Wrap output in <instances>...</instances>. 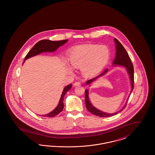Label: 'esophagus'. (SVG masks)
<instances>
[{"label":"esophagus","mask_w":155,"mask_h":155,"mask_svg":"<svg viewBox=\"0 0 155 155\" xmlns=\"http://www.w3.org/2000/svg\"><path fill=\"white\" fill-rule=\"evenodd\" d=\"M81 85V83L80 82H75L74 84V87H77V86H80Z\"/></svg>","instance_id":"1"}]
</instances>
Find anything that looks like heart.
<instances>
[{
	"instance_id": "1",
	"label": "heart",
	"mask_w": 155,
	"mask_h": 155,
	"mask_svg": "<svg viewBox=\"0 0 155 155\" xmlns=\"http://www.w3.org/2000/svg\"><path fill=\"white\" fill-rule=\"evenodd\" d=\"M110 51L106 46L87 44L77 46L68 53V60L75 68H81L85 76H91L100 71L107 63Z\"/></svg>"
}]
</instances>
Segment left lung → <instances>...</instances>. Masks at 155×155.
Here are the masks:
<instances>
[{"mask_svg":"<svg viewBox=\"0 0 155 155\" xmlns=\"http://www.w3.org/2000/svg\"><path fill=\"white\" fill-rule=\"evenodd\" d=\"M114 42L116 44V57L114 58V60H113V65L117 66H123L125 67L128 71V73L130 75V81H131V93L133 91L134 89V66H133V63L131 62V60L130 58L129 55L128 53L126 51L125 48L124 46L122 45V44L118 41V40L116 38H114ZM108 68L104 70L103 72L99 75L96 76V77L93 78L92 79H91L88 81H87L86 84L87 85H90L92 82H93L95 80H96L97 78H99L103 75L106 74L108 71ZM85 105L87 107V110L92 113L94 115H96L97 116H99L101 117H110V116H114L117 114H118L119 112L121 111L127 105V103L124 105V106L120 110L114 113H107L105 112H103L102 111L99 110V109H96L95 107L89 101V91L88 89L85 90Z\"/></svg>","mask_w":155,"mask_h":155,"instance_id":"left-lung-1","label":"left lung"}]
</instances>
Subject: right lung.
I'll return each mask as SVG.
<instances>
[{
	"instance_id": "add662e5",
	"label": "right lung",
	"mask_w": 155,
	"mask_h": 155,
	"mask_svg": "<svg viewBox=\"0 0 155 155\" xmlns=\"http://www.w3.org/2000/svg\"><path fill=\"white\" fill-rule=\"evenodd\" d=\"M68 41V39L62 40V41H52L51 40L48 39H43L39 42H38L34 46V47L31 49L30 52L27 53L26 55L24 61L27 59H29L30 58H32L34 56H37L38 54L43 53V52H53L56 51L60 46L66 44ZM72 85L69 84L63 91V92L61 94V95L60 97L59 104L57 106V107L50 112L48 114L42 115L41 116L43 117H52L56 115H58L61 111L63 110L64 107V97L67 92L71 88Z\"/></svg>"
}]
</instances>
